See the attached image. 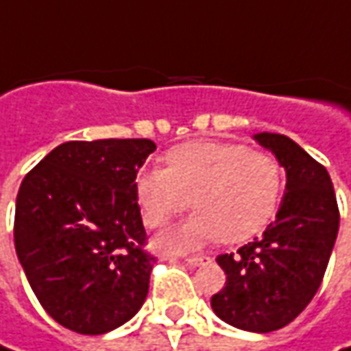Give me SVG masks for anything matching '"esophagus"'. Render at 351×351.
<instances>
[{
  "mask_svg": "<svg viewBox=\"0 0 351 351\" xmlns=\"http://www.w3.org/2000/svg\"><path fill=\"white\" fill-rule=\"evenodd\" d=\"M210 258L208 256H191V258H186L184 262L186 264H191V266H200V264H204V262H208Z\"/></svg>",
  "mask_w": 351,
  "mask_h": 351,
  "instance_id": "obj_1",
  "label": "esophagus"
}]
</instances>
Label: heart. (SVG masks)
<instances>
[{"label":"heart","mask_w":351,"mask_h":351,"mask_svg":"<svg viewBox=\"0 0 351 351\" xmlns=\"http://www.w3.org/2000/svg\"><path fill=\"white\" fill-rule=\"evenodd\" d=\"M167 169L153 167L134 178V195L147 226H162L184 208L195 215L160 232L156 248L195 250L222 238L244 242L276 215L284 171L272 155L222 141H193L175 147Z\"/></svg>","instance_id":"heart-1"}]
</instances>
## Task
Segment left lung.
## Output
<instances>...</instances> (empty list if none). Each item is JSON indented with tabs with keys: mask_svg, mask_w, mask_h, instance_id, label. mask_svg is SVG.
<instances>
[{
	"mask_svg": "<svg viewBox=\"0 0 351 351\" xmlns=\"http://www.w3.org/2000/svg\"><path fill=\"white\" fill-rule=\"evenodd\" d=\"M286 171V191L262 237L220 254L224 288L210 306L238 330L266 334L288 326L318 292L334 250L340 213L328 171L286 134H252Z\"/></svg>",
	"mask_w": 351,
	"mask_h": 351,
	"instance_id": "left-lung-1",
	"label": "left lung"
}]
</instances>
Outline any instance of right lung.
Masks as SVG:
<instances>
[{
	"instance_id": "obj_1",
	"label": "right lung",
	"mask_w": 351,
	"mask_h": 351,
	"mask_svg": "<svg viewBox=\"0 0 351 351\" xmlns=\"http://www.w3.org/2000/svg\"><path fill=\"white\" fill-rule=\"evenodd\" d=\"M156 149L149 138L69 141L23 178L15 202V252L55 322L85 336L133 318L149 294L155 258L134 178Z\"/></svg>"
}]
</instances>
